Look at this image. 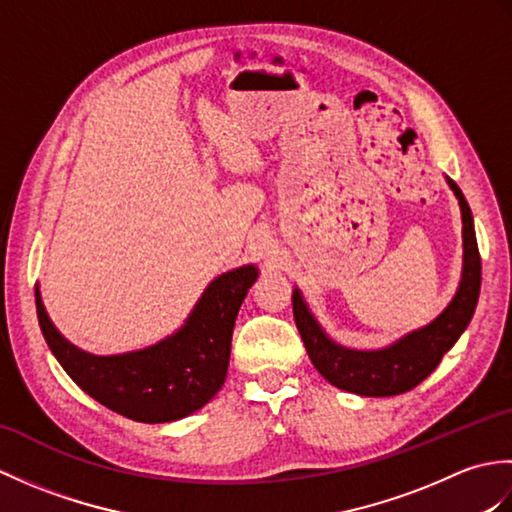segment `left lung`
<instances>
[{"mask_svg": "<svg viewBox=\"0 0 512 512\" xmlns=\"http://www.w3.org/2000/svg\"><path fill=\"white\" fill-rule=\"evenodd\" d=\"M453 193L458 195L462 209V235H464V270L460 288L455 292L449 308L427 328L407 334L405 339L378 352H356L336 345L323 334L310 310L303 303L299 290L292 292V312L299 334L306 345L310 361L319 374L334 387L352 391L361 396H396L420 385L442 356L447 354L460 334L471 323L482 286V259L477 250L473 215L469 202L460 187L449 180Z\"/></svg>", "mask_w": 512, "mask_h": 512, "instance_id": "left-lung-1", "label": "left lung"}]
</instances>
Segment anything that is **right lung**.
Listing matches in <instances>:
<instances>
[{"instance_id": "right-lung-1", "label": "right lung", "mask_w": 512, "mask_h": 512, "mask_svg": "<svg viewBox=\"0 0 512 512\" xmlns=\"http://www.w3.org/2000/svg\"><path fill=\"white\" fill-rule=\"evenodd\" d=\"M255 279V266L220 275L182 330L121 356H92L65 341L48 319L39 290L37 317L52 354L85 394L136 422H171L204 407L224 385L237 312Z\"/></svg>"}]
</instances>
